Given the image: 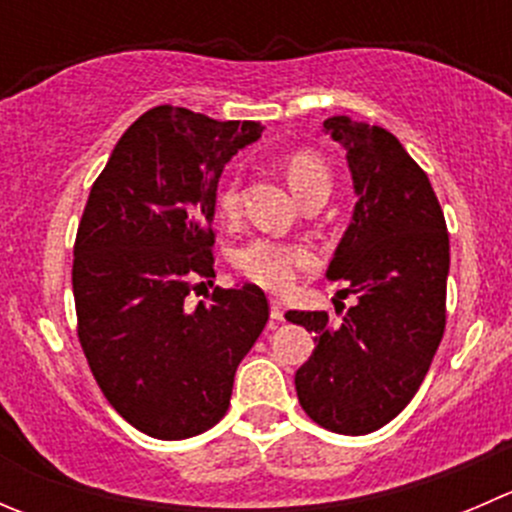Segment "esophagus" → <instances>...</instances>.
Returning a JSON list of instances; mask_svg holds the SVG:
<instances>
[{
	"mask_svg": "<svg viewBox=\"0 0 512 512\" xmlns=\"http://www.w3.org/2000/svg\"><path fill=\"white\" fill-rule=\"evenodd\" d=\"M270 317L272 322H285V307H282L280 299H272L270 302Z\"/></svg>",
	"mask_w": 512,
	"mask_h": 512,
	"instance_id": "obj_1",
	"label": "esophagus"
}]
</instances>
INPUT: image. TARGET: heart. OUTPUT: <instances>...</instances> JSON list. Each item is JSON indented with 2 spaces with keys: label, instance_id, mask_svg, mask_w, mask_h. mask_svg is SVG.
Here are the masks:
<instances>
[{
  "label": "heart",
  "instance_id": "b5f03b06",
  "mask_svg": "<svg viewBox=\"0 0 512 512\" xmlns=\"http://www.w3.org/2000/svg\"><path fill=\"white\" fill-rule=\"evenodd\" d=\"M282 168H285L292 190L302 200L312 198V195H329V190H332V173L317 153H287L282 160ZM237 208H240V185L235 178H225L218 190L220 215L232 218ZM235 267L252 285H260L270 292H287L302 272L317 267V255L304 245H289V242L260 237V240L247 242L242 250H237Z\"/></svg>",
  "mask_w": 512,
  "mask_h": 512
}]
</instances>
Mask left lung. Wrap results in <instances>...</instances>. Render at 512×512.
Wrapping results in <instances>:
<instances>
[{
  "label": "left lung",
  "instance_id": "8db88e82",
  "mask_svg": "<svg viewBox=\"0 0 512 512\" xmlns=\"http://www.w3.org/2000/svg\"><path fill=\"white\" fill-rule=\"evenodd\" d=\"M324 131L347 148L359 195L327 277L359 302L339 324L327 312L285 314L317 334L294 386L314 423L364 436L406 409L441 344L448 230L431 180L394 133L347 116Z\"/></svg>",
  "mask_w": 512,
  "mask_h": 512
}]
</instances>
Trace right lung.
Masks as SVG:
<instances>
[{"label": "right lung", "mask_w": 512, "mask_h": 512, "mask_svg": "<svg viewBox=\"0 0 512 512\" xmlns=\"http://www.w3.org/2000/svg\"><path fill=\"white\" fill-rule=\"evenodd\" d=\"M260 133L257 121L151 108L116 143L81 215L71 270L81 349L108 404L160 441L227 414L237 364L270 319L257 285L214 287L187 307L198 279L213 286L220 173Z\"/></svg>", "instance_id": "right-lung-1"}]
</instances>
